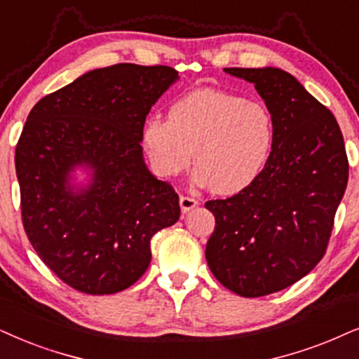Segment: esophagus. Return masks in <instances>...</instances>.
Listing matches in <instances>:
<instances>
[{"mask_svg": "<svg viewBox=\"0 0 359 359\" xmlns=\"http://www.w3.org/2000/svg\"><path fill=\"white\" fill-rule=\"evenodd\" d=\"M180 208H182L184 213H189L192 208L198 205V201L194 197H189V195H180Z\"/></svg>", "mask_w": 359, "mask_h": 359, "instance_id": "esophagus-1", "label": "esophagus"}]
</instances>
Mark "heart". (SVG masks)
<instances>
[{
    "label": "heart",
    "instance_id": "obj_1",
    "mask_svg": "<svg viewBox=\"0 0 359 359\" xmlns=\"http://www.w3.org/2000/svg\"><path fill=\"white\" fill-rule=\"evenodd\" d=\"M273 119L260 102L217 89H198L177 99L169 119L144 122L142 144L154 172L172 179L187 170L217 194L247 189L269 161Z\"/></svg>",
    "mask_w": 359,
    "mask_h": 359
}]
</instances>
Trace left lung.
Masks as SVG:
<instances>
[{
  "label": "left lung",
  "mask_w": 359,
  "mask_h": 359,
  "mask_svg": "<svg viewBox=\"0 0 359 359\" xmlns=\"http://www.w3.org/2000/svg\"><path fill=\"white\" fill-rule=\"evenodd\" d=\"M225 72L255 84L273 119V147L247 189L205 203L215 217L205 258L225 288L258 298L293 285L323 258L349 165L334 116L292 74Z\"/></svg>",
  "instance_id": "left-lung-1"
}]
</instances>
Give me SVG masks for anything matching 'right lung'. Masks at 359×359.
<instances>
[{"label": "right lung", "instance_id": "right-lung-1", "mask_svg": "<svg viewBox=\"0 0 359 359\" xmlns=\"http://www.w3.org/2000/svg\"><path fill=\"white\" fill-rule=\"evenodd\" d=\"M179 79L169 66L114 65L86 72L31 109L15 154L31 245L71 288L111 294L151 263V238L180 217L179 195L144 164L142 127ZM93 170L74 193L69 172Z\"/></svg>", "mask_w": 359, "mask_h": 359}]
</instances>
